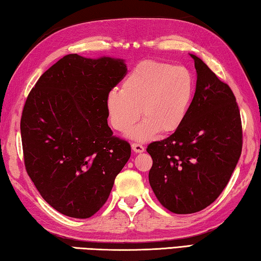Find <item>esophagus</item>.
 <instances>
[{"mask_svg": "<svg viewBox=\"0 0 261 261\" xmlns=\"http://www.w3.org/2000/svg\"><path fill=\"white\" fill-rule=\"evenodd\" d=\"M132 149H133V151L136 153H140V152H143L144 151V147L142 144L140 143H133L132 144Z\"/></svg>", "mask_w": 261, "mask_h": 261, "instance_id": "1", "label": "esophagus"}]
</instances>
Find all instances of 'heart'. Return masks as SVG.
<instances>
[{"instance_id": "b5f03b06", "label": "heart", "mask_w": 261, "mask_h": 261, "mask_svg": "<svg viewBox=\"0 0 261 261\" xmlns=\"http://www.w3.org/2000/svg\"><path fill=\"white\" fill-rule=\"evenodd\" d=\"M194 95V79L185 67L147 60L140 62L123 80L121 90L113 89L106 96L110 121L132 139L147 141L160 132L172 133L182 125Z\"/></svg>"}]
</instances>
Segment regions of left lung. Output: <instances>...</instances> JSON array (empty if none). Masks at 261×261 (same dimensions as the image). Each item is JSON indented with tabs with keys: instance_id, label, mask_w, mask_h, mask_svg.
<instances>
[{
	"instance_id": "obj_1",
	"label": "left lung",
	"mask_w": 261,
	"mask_h": 261,
	"mask_svg": "<svg viewBox=\"0 0 261 261\" xmlns=\"http://www.w3.org/2000/svg\"><path fill=\"white\" fill-rule=\"evenodd\" d=\"M196 88L182 125L148 146L149 182L162 206L192 214L227 186L242 153L241 113L233 92L196 55Z\"/></svg>"
}]
</instances>
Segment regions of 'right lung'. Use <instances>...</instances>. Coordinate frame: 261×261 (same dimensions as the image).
Wrapping results in <instances>:
<instances>
[{"label":"right lung","instance_id":"obj_1","mask_svg":"<svg viewBox=\"0 0 261 261\" xmlns=\"http://www.w3.org/2000/svg\"><path fill=\"white\" fill-rule=\"evenodd\" d=\"M126 74L121 59L68 54L29 93L20 119L25 169L63 215L96 214L129 160V143L113 136L106 110V96Z\"/></svg>","mask_w":261,"mask_h":261}]
</instances>
